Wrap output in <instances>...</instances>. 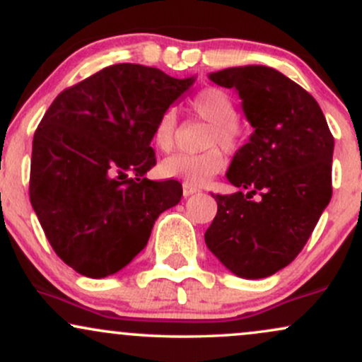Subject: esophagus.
I'll list each match as a JSON object with an SVG mask.
<instances>
[{"instance_id": "esophagus-1", "label": "esophagus", "mask_w": 362, "mask_h": 362, "mask_svg": "<svg viewBox=\"0 0 362 362\" xmlns=\"http://www.w3.org/2000/svg\"><path fill=\"white\" fill-rule=\"evenodd\" d=\"M182 190H184V195H185V197H189V195H192V194H197V192H199V187L190 185V184H182Z\"/></svg>"}]
</instances>
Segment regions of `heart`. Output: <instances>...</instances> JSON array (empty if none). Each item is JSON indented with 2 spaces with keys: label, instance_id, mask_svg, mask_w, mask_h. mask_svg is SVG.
Returning a JSON list of instances; mask_svg holds the SVG:
<instances>
[{
  "label": "heart",
  "instance_id": "heart-1",
  "mask_svg": "<svg viewBox=\"0 0 362 362\" xmlns=\"http://www.w3.org/2000/svg\"><path fill=\"white\" fill-rule=\"evenodd\" d=\"M192 109L199 117L213 124L206 146H213L197 155L177 153L165 158L160 165L161 175L182 180L184 184L202 185L224 168L226 158L221 148L228 153H236L243 146L245 131L240 126L238 110L233 98L219 88H204L190 100ZM178 115L175 109H165L153 124L151 139L160 151L168 153L175 146ZM218 146H221L218 148Z\"/></svg>",
  "mask_w": 362,
  "mask_h": 362
}]
</instances>
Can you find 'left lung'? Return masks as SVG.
I'll list each match as a JSON object with an SVG mask.
<instances>
[{
    "label": "left lung",
    "instance_id": "1",
    "mask_svg": "<svg viewBox=\"0 0 362 362\" xmlns=\"http://www.w3.org/2000/svg\"><path fill=\"white\" fill-rule=\"evenodd\" d=\"M209 80L238 91L255 131L226 173L240 190L214 195L206 245L238 277L262 279L296 259L330 202L334 136L317 100L276 69L228 68Z\"/></svg>",
    "mask_w": 362,
    "mask_h": 362
}]
</instances>
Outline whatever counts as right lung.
<instances>
[{
  "label": "right lung",
  "instance_id": "right-lung-1",
  "mask_svg": "<svg viewBox=\"0 0 362 362\" xmlns=\"http://www.w3.org/2000/svg\"><path fill=\"white\" fill-rule=\"evenodd\" d=\"M192 83L122 62L61 91L40 120L30 202L54 252L81 276L126 267L158 216L180 202V182L144 173L156 165L153 124Z\"/></svg>",
  "mask_w": 362,
  "mask_h": 362
}]
</instances>
